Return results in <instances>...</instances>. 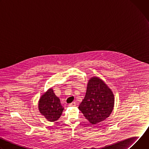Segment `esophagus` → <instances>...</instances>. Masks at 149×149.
I'll return each instance as SVG.
<instances>
[{
  "mask_svg": "<svg viewBox=\"0 0 149 149\" xmlns=\"http://www.w3.org/2000/svg\"><path fill=\"white\" fill-rule=\"evenodd\" d=\"M76 105V103L75 102H71L69 104V106H70V107H75V106Z\"/></svg>",
  "mask_w": 149,
  "mask_h": 149,
  "instance_id": "esophagus-1",
  "label": "esophagus"
}]
</instances>
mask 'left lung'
<instances>
[{"instance_id": "obj_1", "label": "left lung", "mask_w": 149, "mask_h": 149, "mask_svg": "<svg viewBox=\"0 0 149 149\" xmlns=\"http://www.w3.org/2000/svg\"><path fill=\"white\" fill-rule=\"evenodd\" d=\"M114 105V97L104 82L97 77L91 78L86 96L78 109L91 123L95 124L109 117Z\"/></svg>"}]
</instances>
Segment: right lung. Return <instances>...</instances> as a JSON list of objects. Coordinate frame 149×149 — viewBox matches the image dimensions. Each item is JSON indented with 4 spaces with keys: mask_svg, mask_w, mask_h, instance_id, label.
I'll use <instances>...</instances> for the list:
<instances>
[{
    "mask_svg": "<svg viewBox=\"0 0 149 149\" xmlns=\"http://www.w3.org/2000/svg\"><path fill=\"white\" fill-rule=\"evenodd\" d=\"M39 110L41 114L51 122L57 120L61 116L63 107L61 104L59 98L55 95L52 88L40 98Z\"/></svg>",
    "mask_w": 149,
    "mask_h": 149,
    "instance_id": "1",
    "label": "right lung"
}]
</instances>
